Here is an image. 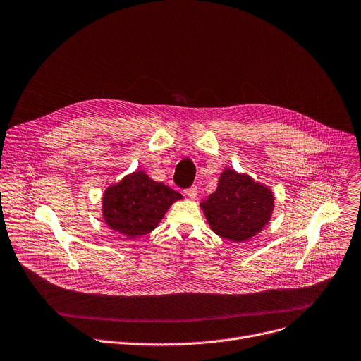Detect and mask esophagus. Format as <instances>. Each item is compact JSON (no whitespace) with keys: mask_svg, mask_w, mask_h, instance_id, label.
Wrapping results in <instances>:
<instances>
[{"mask_svg":"<svg viewBox=\"0 0 361 361\" xmlns=\"http://www.w3.org/2000/svg\"><path fill=\"white\" fill-rule=\"evenodd\" d=\"M184 192H185V195H187V197H188V199L194 200L195 197H197V192H199V191H197V187H194V185H192V187L187 188V190H185Z\"/></svg>","mask_w":361,"mask_h":361,"instance_id":"1","label":"esophagus"}]
</instances>
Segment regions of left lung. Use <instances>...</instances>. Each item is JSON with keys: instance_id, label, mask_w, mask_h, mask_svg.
<instances>
[{"instance_id": "left-lung-1", "label": "left lung", "mask_w": 361, "mask_h": 361, "mask_svg": "<svg viewBox=\"0 0 361 361\" xmlns=\"http://www.w3.org/2000/svg\"><path fill=\"white\" fill-rule=\"evenodd\" d=\"M274 202V192L268 185L226 167L219 177L216 191L200 203V207L217 236L245 242L269 223Z\"/></svg>"}]
</instances>
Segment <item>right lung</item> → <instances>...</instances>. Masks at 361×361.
<instances>
[{"instance_id": "1", "label": "right lung", "mask_w": 361, "mask_h": 361, "mask_svg": "<svg viewBox=\"0 0 361 361\" xmlns=\"http://www.w3.org/2000/svg\"><path fill=\"white\" fill-rule=\"evenodd\" d=\"M181 199L180 192L137 170L104 191L102 217L112 231L135 239L152 232Z\"/></svg>"}]
</instances>
